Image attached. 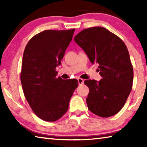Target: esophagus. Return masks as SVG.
I'll return each instance as SVG.
<instances>
[{
  "label": "esophagus",
  "instance_id": "34e87169",
  "mask_svg": "<svg viewBox=\"0 0 147 147\" xmlns=\"http://www.w3.org/2000/svg\"><path fill=\"white\" fill-rule=\"evenodd\" d=\"M78 82L79 85H82L84 82V80L82 78H78Z\"/></svg>",
  "mask_w": 147,
  "mask_h": 147
}]
</instances>
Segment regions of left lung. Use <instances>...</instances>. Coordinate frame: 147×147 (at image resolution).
Returning a JSON list of instances; mask_svg holds the SVG:
<instances>
[{
    "instance_id": "left-lung-1",
    "label": "left lung",
    "mask_w": 147,
    "mask_h": 147,
    "mask_svg": "<svg viewBox=\"0 0 147 147\" xmlns=\"http://www.w3.org/2000/svg\"><path fill=\"white\" fill-rule=\"evenodd\" d=\"M92 63L99 64L100 81L86 80L88 109L109 117L123 108L132 88L134 71L127 47L122 39L100 26L84 29L74 37Z\"/></svg>"
}]
</instances>
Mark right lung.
<instances>
[{
  "label": "right lung",
  "instance_id": "add662e5",
  "mask_svg": "<svg viewBox=\"0 0 147 147\" xmlns=\"http://www.w3.org/2000/svg\"><path fill=\"white\" fill-rule=\"evenodd\" d=\"M74 30H47L30 39L24 49L21 72L23 90L32 111L43 121L54 122L63 117L78 86L76 79L56 78V71Z\"/></svg>",
  "mask_w": 147,
  "mask_h": 147
}]
</instances>
